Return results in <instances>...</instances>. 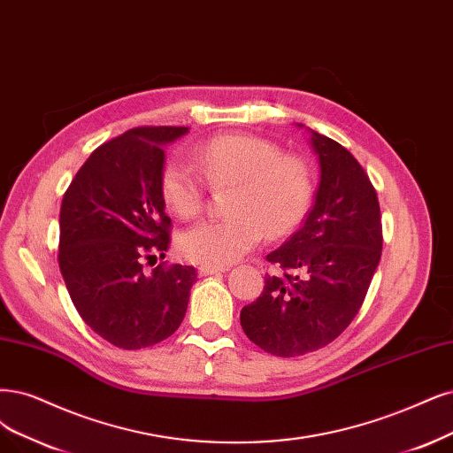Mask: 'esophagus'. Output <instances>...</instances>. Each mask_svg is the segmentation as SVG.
Here are the masks:
<instances>
[{"mask_svg": "<svg viewBox=\"0 0 453 453\" xmlns=\"http://www.w3.org/2000/svg\"><path fill=\"white\" fill-rule=\"evenodd\" d=\"M229 269H226V266H212V265H201L197 273L199 276H211V274H218V273H226Z\"/></svg>", "mask_w": 453, "mask_h": 453, "instance_id": "34e87169", "label": "esophagus"}]
</instances>
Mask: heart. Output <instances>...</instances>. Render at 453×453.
I'll return each mask as SVG.
<instances>
[{
  "label": "heart",
  "mask_w": 453,
  "mask_h": 453,
  "mask_svg": "<svg viewBox=\"0 0 453 453\" xmlns=\"http://www.w3.org/2000/svg\"><path fill=\"white\" fill-rule=\"evenodd\" d=\"M194 160L214 187H229L227 218L196 222L179 237L184 259L226 266L256 248L263 235L286 237L303 222L313 182L308 164L252 134H222L194 149ZM160 190L180 218L196 216L205 203L207 182L180 157L164 165Z\"/></svg>",
  "instance_id": "heart-1"
}]
</instances>
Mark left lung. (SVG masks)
<instances>
[{
  "mask_svg": "<svg viewBox=\"0 0 453 453\" xmlns=\"http://www.w3.org/2000/svg\"><path fill=\"white\" fill-rule=\"evenodd\" d=\"M310 143L321 179L296 233L266 261L257 300L241 311L246 336L276 357H300L336 340L358 313L382 252L380 207L373 184L349 150L319 132Z\"/></svg>",
  "mask_w": 453,
  "mask_h": 453,
  "instance_id": "left-lung-1",
  "label": "left lung"
}]
</instances>
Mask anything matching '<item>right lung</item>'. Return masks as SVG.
<instances>
[{
	"label": "right lung",
	"instance_id": "1",
	"mask_svg": "<svg viewBox=\"0 0 453 453\" xmlns=\"http://www.w3.org/2000/svg\"><path fill=\"white\" fill-rule=\"evenodd\" d=\"M188 127H138L100 147L66 188L59 212V269L86 325L115 347L170 338L187 313L194 266L158 265L172 220L160 190L164 145Z\"/></svg>",
	"mask_w": 453,
	"mask_h": 453
}]
</instances>
